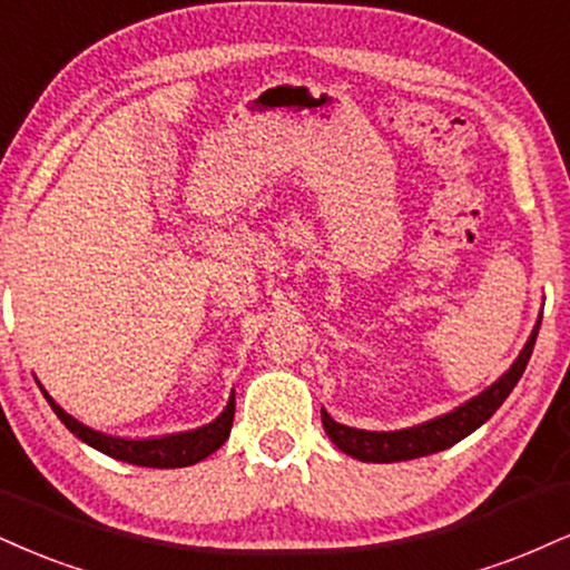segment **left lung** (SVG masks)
Here are the masks:
<instances>
[{"mask_svg": "<svg viewBox=\"0 0 570 570\" xmlns=\"http://www.w3.org/2000/svg\"><path fill=\"white\" fill-rule=\"evenodd\" d=\"M539 324L541 318L537 321V326H533L531 337H528L525 347L520 351L515 363H512L491 387H485L481 395H475L472 401L449 411V414L416 424V428L372 433V430H355L347 428V424L334 422L332 416L321 409V422H324L326 435L332 438V443L337 445L340 451H345V454L353 459H361V462H406V459L428 456L435 454V451L449 449V445H454L462 441V438L475 433L485 420H491L493 411L502 406L504 397L512 393V387L518 385V380L525 372L533 345H537Z\"/></svg>", "mask_w": 570, "mask_h": 570, "instance_id": "obj_1", "label": "left lung"}]
</instances>
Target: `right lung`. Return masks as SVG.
I'll list each match as a JSON object with an SVG mask.
<instances>
[{
  "label": "right lung",
  "mask_w": 570,
  "mask_h": 570,
  "mask_svg": "<svg viewBox=\"0 0 570 570\" xmlns=\"http://www.w3.org/2000/svg\"><path fill=\"white\" fill-rule=\"evenodd\" d=\"M42 393L55 414H58V420L63 422L66 428L79 438V441H85L87 445H92V449L102 451V454L119 459V462L140 464V468H188V464L202 462V459L215 454L219 445L228 441L230 428H233V414H236V395H230L228 406H225L223 414H219L215 422L204 424V428L188 430V433L132 441V438H116V435L100 433V430L87 428V424L73 420L71 414H66V411L52 401L45 387Z\"/></svg>",
  "instance_id": "right-lung-1"
}]
</instances>
